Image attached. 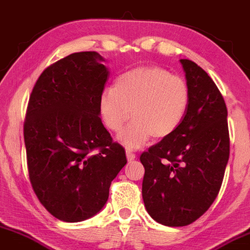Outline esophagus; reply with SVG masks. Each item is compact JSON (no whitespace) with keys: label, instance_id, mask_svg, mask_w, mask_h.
<instances>
[{"label":"esophagus","instance_id":"34e87169","mask_svg":"<svg viewBox=\"0 0 250 250\" xmlns=\"http://www.w3.org/2000/svg\"><path fill=\"white\" fill-rule=\"evenodd\" d=\"M136 155L133 154L132 151H130V150H126V158H127V161L128 162H131V161H133V160H136Z\"/></svg>","mask_w":250,"mask_h":250}]
</instances>
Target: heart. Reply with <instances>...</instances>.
Masks as SVG:
<instances>
[{
  "label": "heart",
  "mask_w": 250,
  "mask_h": 250,
  "mask_svg": "<svg viewBox=\"0 0 250 250\" xmlns=\"http://www.w3.org/2000/svg\"><path fill=\"white\" fill-rule=\"evenodd\" d=\"M188 104V85L181 77L147 65L120 75L114 88H104L99 96V112L104 124L113 132L132 115L133 120L118 135V141L128 149H138L152 136L160 139L173 135Z\"/></svg>",
  "instance_id": "obj_1"
}]
</instances>
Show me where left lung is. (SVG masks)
Listing matches in <instances>:
<instances>
[{
  "label": "left lung",
  "mask_w": 250,
  "mask_h": 250,
  "mask_svg": "<svg viewBox=\"0 0 250 250\" xmlns=\"http://www.w3.org/2000/svg\"><path fill=\"white\" fill-rule=\"evenodd\" d=\"M189 89L181 125L141 155L146 168L142 195L147 213L167 227L197 221L221 189L229 161L228 109L208 72L180 60Z\"/></svg>",
  "instance_id": "obj_1"
}]
</instances>
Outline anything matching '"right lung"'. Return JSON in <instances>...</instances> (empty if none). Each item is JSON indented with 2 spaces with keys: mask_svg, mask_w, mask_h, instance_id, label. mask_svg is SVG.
Returning <instances> with one entry per match:
<instances>
[{
  "mask_svg": "<svg viewBox=\"0 0 250 250\" xmlns=\"http://www.w3.org/2000/svg\"><path fill=\"white\" fill-rule=\"evenodd\" d=\"M104 61L95 51L71 53L42 71L29 96L23 125L29 180L44 208L63 222L103 210L127 162L99 112L108 77Z\"/></svg>",
  "mask_w": 250,
  "mask_h": 250,
  "instance_id": "add662e5",
  "label": "right lung"
}]
</instances>
